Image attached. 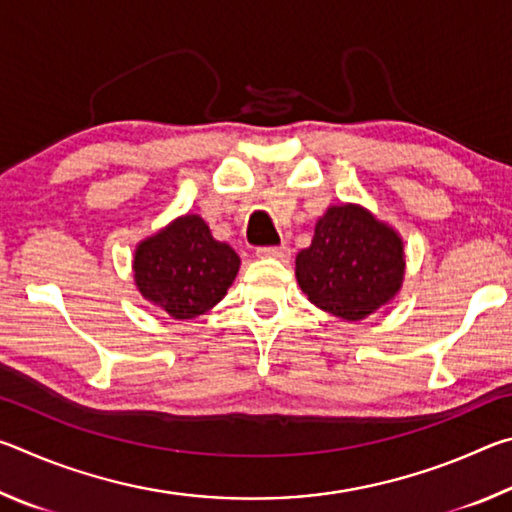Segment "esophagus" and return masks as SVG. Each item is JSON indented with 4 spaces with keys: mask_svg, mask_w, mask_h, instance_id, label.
I'll return each instance as SVG.
<instances>
[{
    "mask_svg": "<svg viewBox=\"0 0 512 512\" xmlns=\"http://www.w3.org/2000/svg\"><path fill=\"white\" fill-rule=\"evenodd\" d=\"M255 255L257 257H275V259H287L289 255H291V250H289V246H262V248H257L255 250Z\"/></svg>",
    "mask_w": 512,
    "mask_h": 512,
    "instance_id": "obj_1",
    "label": "esophagus"
}]
</instances>
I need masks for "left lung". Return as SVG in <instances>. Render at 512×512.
Returning a JSON list of instances; mask_svg holds the SVG:
<instances>
[{"label":"left lung","mask_w":512,"mask_h":512,"mask_svg":"<svg viewBox=\"0 0 512 512\" xmlns=\"http://www.w3.org/2000/svg\"><path fill=\"white\" fill-rule=\"evenodd\" d=\"M404 266L400 235L361 205L348 203L320 216L311 246L296 257V277L316 307L361 320L395 298Z\"/></svg>","instance_id":"1"}]
</instances>
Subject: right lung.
I'll list each match as a JSON object with an SVG mask.
<instances>
[{
    "instance_id": "obj_1",
    "label": "right lung",
    "mask_w": 512,
    "mask_h": 512,
    "mask_svg": "<svg viewBox=\"0 0 512 512\" xmlns=\"http://www.w3.org/2000/svg\"><path fill=\"white\" fill-rule=\"evenodd\" d=\"M239 264V255L212 237L201 216L185 214L158 235L140 241L133 257V277L146 300L171 318L187 320L223 300Z\"/></svg>"
}]
</instances>
